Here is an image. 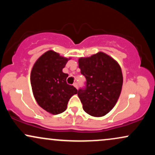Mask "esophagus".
<instances>
[{
  "instance_id": "esophagus-1",
  "label": "esophagus",
  "mask_w": 155,
  "mask_h": 155,
  "mask_svg": "<svg viewBox=\"0 0 155 155\" xmlns=\"http://www.w3.org/2000/svg\"><path fill=\"white\" fill-rule=\"evenodd\" d=\"M73 85H74V86L75 87H76V89H78V84H77V83H76V82L74 83V84H73Z\"/></svg>"
}]
</instances>
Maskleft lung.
I'll return each mask as SVG.
<instances>
[{
  "mask_svg": "<svg viewBox=\"0 0 155 155\" xmlns=\"http://www.w3.org/2000/svg\"><path fill=\"white\" fill-rule=\"evenodd\" d=\"M81 74L86 78L85 87L78 90L84 111L92 117L108 114L120 97L123 77L121 68L104 52L79 59Z\"/></svg>",
  "mask_w": 155,
  "mask_h": 155,
  "instance_id": "left-lung-1",
  "label": "left lung"
}]
</instances>
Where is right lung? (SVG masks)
<instances>
[{"instance_id":"1","label":"right lung","mask_w":155,"mask_h":155,"mask_svg":"<svg viewBox=\"0 0 155 155\" xmlns=\"http://www.w3.org/2000/svg\"><path fill=\"white\" fill-rule=\"evenodd\" d=\"M68 60L49 50L36 60L32 68L31 83L35 101L52 114L65 111L69 99L77 93V90L66 82L68 74L63 72Z\"/></svg>"}]
</instances>
